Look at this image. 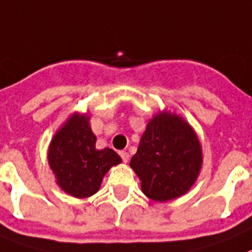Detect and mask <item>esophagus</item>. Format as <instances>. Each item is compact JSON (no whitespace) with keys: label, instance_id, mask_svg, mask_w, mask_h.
<instances>
[{"label":"esophagus","instance_id":"obj_1","mask_svg":"<svg viewBox=\"0 0 252 252\" xmlns=\"http://www.w3.org/2000/svg\"><path fill=\"white\" fill-rule=\"evenodd\" d=\"M120 157H122V159H123V162H128V159H129V153L126 152V151H120L119 152Z\"/></svg>","mask_w":252,"mask_h":252}]
</instances>
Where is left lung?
Segmentation results:
<instances>
[{
	"label": "left lung",
	"instance_id": "1",
	"mask_svg": "<svg viewBox=\"0 0 252 252\" xmlns=\"http://www.w3.org/2000/svg\"><path fill=\"white\" fill-rule=\"evenodd\" d=\"M202 163V146L194 129L165 110L150 120L129 165L138 175L144 195L167 202L189 191Z\"/></svg>",
	"mask_w": 252,
	"mask_h": 252
}]
</instances>
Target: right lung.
<instances>
[{"mask_svg": "<svg viewBox=\"0 0 252 252\" xmlns=\"http://www.w3.org/2000/svg\"><path fill=\"white\" fill-rule=\"evenodd\" d=\"M96 135L87 114L74 113L50 141L48 162L61 189L74 198H89L100 189L111 166L122 162L110 148L96 150Z\"/></svg>", "mask_w": 252, "mask_h": 252, "instance_id": "add662e5", "label": "right lung"}]
</instances>
